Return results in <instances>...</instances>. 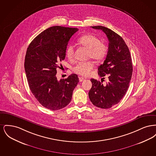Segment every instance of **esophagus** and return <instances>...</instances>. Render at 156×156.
I'll list each match as a JSON object with an SVG mask.
<instances>
[{"instance_id": "1", "label": "esophagus", "mask_w": 156, "mask_h": 156, "mask_svg": "<svg viewBox=\"0 0 156 156\" xmlns=\"http://www.w3.org/2000/svg\"><path fill=\"white\" fill-rule=\"evenodd\" d=\"M79 80H80V82H82L84 80V78L83 77H80Z\"/></svg>"}]
</instances>
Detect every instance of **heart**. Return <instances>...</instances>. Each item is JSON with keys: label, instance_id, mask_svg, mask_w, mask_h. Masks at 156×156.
<instances>
[{"label": "heart", "instance_id": "b5f03b06", "mask_svg": "<svg viewBox=\"0 0 156 156\" xmlns=\"http://www.w3.org/2000/svg\"><path fill=\"white\" fill-rule=\"evenodd\" d=\"M79 44L88 50V58L99 61L104 59L107 54V47L101 43L98 37L92 34H85L78 39ZM66 55L69 60L74 57L75 48L74 45H69L66 49ZM94 64L91 61L78 62L74 68L75 73L83 76H87L90 74L94 68Z\"/></svg>", "mask_w": 156, "mask_h": 156}]
</instances>
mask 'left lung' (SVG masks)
Instances as JSON below:
<instances>
[{"label": "left lung", "mask_w": 156, "mask_h": 156, "mask_svg": "<svg viewBox=\"0 0 156 156\" xmlns=\"http://www.w3.org/2000/svg\"><path fill=\"white\" fill-rule=\"evenodd\" d=\"M91 27L102 30L109 40L106 59L98 69V74L103 77L102 80L106 75L109 81L103 85L102 81L91 79L92 85L88 94L89 99L97 107L108 109L118 104L125 95L132 75V61L129 48L122 37L104 26Z\"/></svg>", "instance_id": "8db88e82"}]
</instances>
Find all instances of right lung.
<instances>
[{"label":"right lung","instance_id":"1","mask_svg":"<svg viewBox=\"0 0 156 156\" xmlns=\"http://www.w3.org/2000/svg\"><path fill=\"white\" fill-rule=\"evenodd\" d=\"M77 28L51 27L39 34L27 48L24 69L30 90L45 108L57 111L71 101L79 78L75 74L57 80V69L65 59L68 41Z\"/></svg>","mask_w":156,"mask_h":156}]
</instances>
